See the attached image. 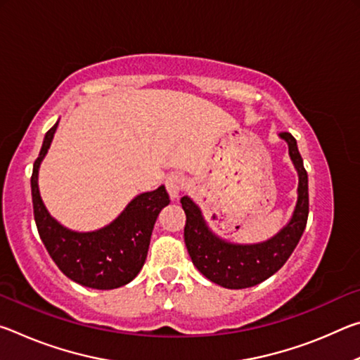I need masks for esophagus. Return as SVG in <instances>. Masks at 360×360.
<instances>
[{"mask_svg": "<svg viewBox=\"0 0 360 360\" xmlns=\"http://www.w3.org/2000/svg\"><path fill=\"white\" fill-rule=\"evenodd\" d=\"M165 186H167V191H168L169 198L176 200V198H179L181 192L187 187V181H186L184 176H181L178 173H173V174H169L168 178H167Z\"/></svg>", "mask_w": 360, "mask_h": 360, "instance_id": "obj_1", "label": "esophagus"}]
</instances>
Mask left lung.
<instances>
[{
  "mask_svg": "<svg viewBox=\"0 0 360 360\" xmlns=\"http://www.w3.org/2000/svg\"><path fill=\"white\" fill-rule=\"evenodd\" d=\"M289 146V157L298 174L297 203L290 221L270 240L238 245L217 236L212 231L202 210L192 198H181L186 212L184 241L192 264L210 281L227 289H246L260 284L281 268L300 241L308 221V174L298 152L295 138L290 133H279Z\"/></svg>",
  "mask_w": 360,
  "mask_h": 360,
  "instance_id": "left-lung-1",
  "label": "left lung"
}]
</instances>
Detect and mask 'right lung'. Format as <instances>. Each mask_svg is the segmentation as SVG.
<instances>
[{
  "mask_svg": "<svg viewBox=\"0 0 360 360\" xmlns=\"http://www.w3.org/2000/svg\"><path fill=\"white\" fill-rule=\"evenodd\" d=\"M57 124L46 133L32 174L34 222L49 255L57 266L85 288L108 290L129 284L136 278L148 257L150 235L160 211L169 203L165 186L136 195L111 224L94 231L66 229L49 214L42 203L38 173Z\"/></svg>",
  "mask_w": 360,
  "mask_h": 360,
  "instance_id": "add662e5",
  "label": "right lung"
}]
</instances>
